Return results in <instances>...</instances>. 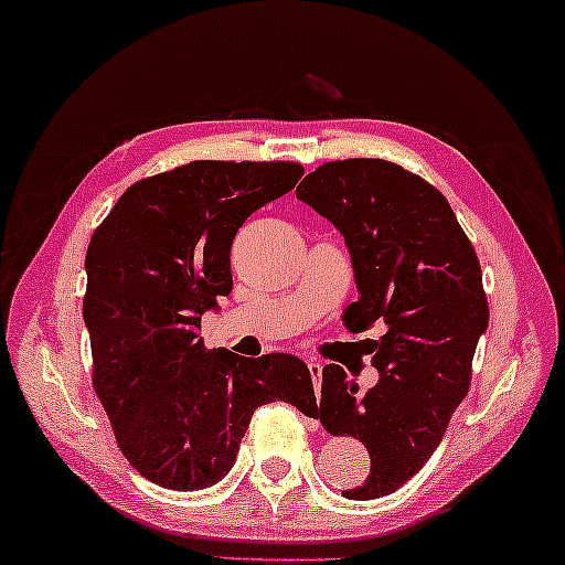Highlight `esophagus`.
<instances>
[{
	"label": "esophagus",
	"instance_id": "obj_1",
	"mask_svg": "<svg viewBox=\"0 0 565 565\" xmlns=\"http://www.w3.org/2000/svg\"><path fill=\"white\" fill-rule=\"evenodd\" d=\"M308 371H310V379H312V386L320 392V376H323V366H320L318 361H308Z\"/></svg>",
	"mask_w": 565,
	"mask_h": 565
}]
</instances>
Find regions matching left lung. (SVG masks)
Masks as SVG:
<instances>
[{
    "label": "left lung",
    "mask_w": 565,
    "mask_h": 565,
    "mask_svg": "<svg viewBox=\"0 0 565 565\" xmlns=\"http://www.w3.org/2000/svg\"><path fill=\"white\" fill-rule=\"evenodd\" d=\"M295 194L331 220L351 249L361 298L345 308V328L386 326L373 353L379 384L359 396V384L328 363L318 414L333 437L369 449V477L343 494L373 500L427 465L467 396L490 318L480 259L445 194L398 163H320Z\"/></svg>",
    "instance_id": "1"
}]
</instances>
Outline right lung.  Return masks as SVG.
Returning a JSON list of instances; mask_svg holds the SVG:
<instances>
[{
  "instance_id": "add662e5",
  "label": "right lung",
  "mask_w": 565,
  "mask_h": 565,
  "mask_svg": "<svg viewBox=\"0 0 565 565\" xmlns=\"http://www.w3.org/2000/svg\"><path fill=\"white\" fill-rule=\"evenodd\" d=\"M302 171L298 161L184 163L128 186L93 232L83 298L93 388L120 452L161 488L220 482L257 406L318 416L298 355L242 359L199 335L204 312L232 292L234 234Z\"/></svg>"
}]
</instances>
